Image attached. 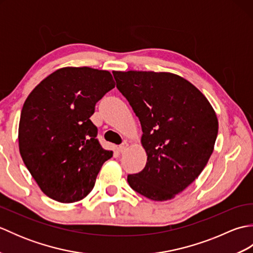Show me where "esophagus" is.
I'll use <instances>...</instances> for the list:
<instances>
[{"instance_id": "34e87169", "label": "esophagus", "mask_w": 253, "mask_h": 253, "mask_svg": "<svg viewBox=\"0 0 253 253\" xmlns=\"http://www.w3.org/2000/svg\"><path fill=\"white\" fill-rule=\"evenodd\" d=\"M127 147H128V143L125 141V142H123L120 147H118V150H120V152H124L127 149Z\"/></svg>"}]
</instances>
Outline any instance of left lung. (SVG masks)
Wrapping results in <instances>:
<instances>
[{
	"instance_id": "1",
	"label": "left lung",
	"mask_w": 253,
	"mask_h": 253,
	"mask_svg": "<svg viewBox=\"0 0 253 253\" xmlns=\"http://www.w3.org/2000/svg\"><path fill=\"white\" fill-rule=\"evenodd\" d=\"M116 87L141 124L147 164L128 175L133 190L154 201H168L201 174L214 150L218 121L200 90L165 72H113Z\"/></svg>"
}]
</instances>
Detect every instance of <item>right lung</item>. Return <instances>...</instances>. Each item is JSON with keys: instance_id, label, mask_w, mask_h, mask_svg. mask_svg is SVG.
I'll return each mask as SVG.
<instances>
[{"instance_id": "obj_1", "label": "right lung", "mask_w": 253, "mask_h": 253, "mask_svg": "<svg viewBox=\"0 0 253 253\" xmlns=\"http://www.w3.org/2000/svg\"><path fill=\"white\" fill-rule=\"evenodd\" d=\"M115 87L109 71L63 67L31 91L21 110L19 152L42 192L73 203L93 189L113 151L100 146L90 121L95 103Z\"/></svg>"}]
</instances>
